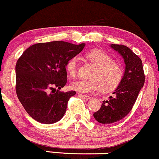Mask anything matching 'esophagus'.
Returning a JSON list of instances; mask_svg holds the SVG:
<instances>
[{
    "label": "esophagus",
    "instance_id": "34e87169",
    "mask_svg": "<svg viewBox=\"0 0 159 159\" xmlns=\"http://www.w3.org/2000/svg\"><path fill=\"white\" fill-rule=\"evenodd\" d=\"M79 96H80V97H82L84 98V99H91V97H90V96H88V95H84V94H81V93H80V94H79Z\"/></svg>",
    "mask_w": 159,
    "mask_h": 159
}]
</instances>
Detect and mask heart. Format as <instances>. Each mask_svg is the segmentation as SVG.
Returning <instances> with one entry per match:
<instances>
[{
    "label": "heart",
    "instance_id": "heart-1",
    "mask_svg": "<svg viewBox=\"0 0 159 159\" xmlns=\"http://www.w3.org/2000/svg\"><path fill=\"white\" fill-rule=\"evenodd\" d=\"M86 57L97 66L91 76V80H80L72 82L70 88L83 93H96L102 89L103 92L114 91L120 85L124 76V70L117 62L102 50L93 49L86 54ZM78 68L77 57L68 60L66 69L68 75L75 76Z\"/></svg>",
    "mask_w": 159,
    "mask_h": 159
}]
</instances>
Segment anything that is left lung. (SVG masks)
Masks as SVG:
<instances>
[{"label":"left lung","mask_w":159,"mask_h":159,"mask_svg":"<svg viewBox=\"0 0 159 159\" xmlns=\"http://www.w3.org/2000/svg\"><path fill=\"white\" fill-rule=\"evenodd\" d=\"M110 46L122 57L125 73L120 85L113 93L114 96L103 101L100 109L93 113L96 120L102 124L118 121L130 113L145 79L142 60L130 48L123 45L111 44Z\"/></svg>","instance_id":"obj_1"}]
</instances>
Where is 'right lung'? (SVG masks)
Listing matches in <instances>:
<instances>
[{"label":"right lung","instance_id":"obj_1","mask_svg":"<svg viewBox=\"0 0 159 159\" xmlns=\"http://www.w3.org/2000/svg\"><path fill=\"white\" fill-rule=\"evenodd\" d=\"M85 46L64 41L40 43L29 47L18 59L15 66L16 93L34 120L53 124L63 117L68 99L76 94L74 91H60L67 83L66 63Z\"/></svg>","mask_w":159,"mask_h":159}]
</instances>
